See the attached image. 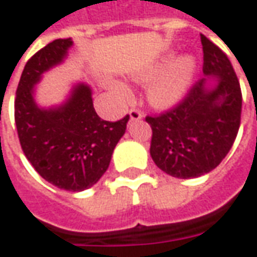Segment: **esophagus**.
Segmentation results:
<instances>
[{"mask_svg":"<svg viewBox=\"0 0 257 257\" xmlns=\"http://www.w3.org/2000/svg\"><path fill=\"white\" fill-rule=\"evenodd\" d=\"M128 116H130V120L132 121H137V120H141L143 118V113L139 110V109H132L128 111Z\"/></svg>","mask_w":257,"mask_h":257,"instance_id":"1","label":"esophagus"}]
</instances>
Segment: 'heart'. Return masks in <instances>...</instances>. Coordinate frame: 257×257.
<instances>
[{"instance_id":"b5f03b06","label":"heart","mask_w":257,"mask_h":257,"mask_svg":"<svg viewBox=\"0 0 257 257\" xmlns=\"http://www.w3.org/2000/svg\"><path fill=\"white\" fill-rule=\"evenodd\" d=\"M197 58L193 54H180L175 57V51H168L154 64L136 75L140 82L153 81L147 86V98L157 107H169L179 103L192 88L197 74ZM111 91L118 98L127 99L130 92L120 82H111Z\"/></svg>"}]
</instances>
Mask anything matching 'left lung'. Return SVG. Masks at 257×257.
Returning a JSON list of instances; mask_svg holds the SVG:
<instances>
[{"label": "left lung", "instance_id": "left-lung-1", "mask_svg": "<svg viewBox=\"0 0 257 257\" xmlns=\"http://www.w3.org/2000/svg\"><path fill=\"white\" fill-rule=\"evenodd\" d=\"M200 36L206 78L173 109L146 117L152 128L151 158L161 171L179 179L199 178L220 165L240 124L242 93L232 64L218 46Z\"/></svg>", "mask_w": 257, "mask_h": 257}]
</instances>
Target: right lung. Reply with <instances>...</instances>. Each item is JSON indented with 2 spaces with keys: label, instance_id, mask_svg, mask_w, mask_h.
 <instances>
[{
  "label": "right lung",
  "instance_id": "1",
  "mask_svg": "<svg viewBox=\"0 0 257 257\" xmlns=\"http://www.w3.org/2000/svg\"><path fill=\"white\" fill-rule=\"evenodd\" d=\"M71 39H57L26 63L15 99L19 143L36 172L58 189L82 192L95 185L110 164L111 154L125 133L128 114L106 121L96 114L91 86L74 85L61 105L44 109L35 100L42 75L61 64Z\"/></svg>",
  "mask_w": 257,
  "mask_h": 257
}]
</instances>
